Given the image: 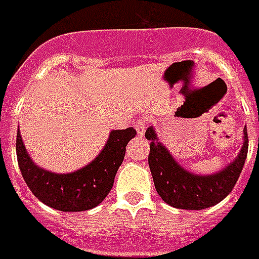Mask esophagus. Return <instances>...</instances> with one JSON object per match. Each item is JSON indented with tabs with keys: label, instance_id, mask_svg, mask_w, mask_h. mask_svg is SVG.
I'll list each match as a JSON object with an SVG mask.
<instances>
[{
	"label": "esophagus",
	"instance_id": "obj_1",
	"mask_svg": "<svg viewBox=\"0 0 259 259\" xmlns=\"http://www.w3.org/2000/svg\"><path fill=\"white\" fill-rule=\"evenodd\" d=\"M145 129H147V122L145 120H140L136 123V132L139 136H144Z\"/></svg>",
	"mask_w": 259,
	"mask_h": 259
}]
</instances>
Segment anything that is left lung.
Here are the masks:
<instances>
[{"label":"left lung","instance_id":"8db88e82","mask_svg":"<svg viewBox=\"0 0 259 259\" xmlns=\"http://www.w3.org/2000/svg\"><path fill=\"white\" fill-rule=\"evenodd\" d=\"M145 137L151 141L148 164L156 192L167 204L185 210H203L227 198L242 173L248 151V136L244 126L243 145L236 158L215 173L196 174L184 168L174 159L159 140L154 126L147 129Z\"/></svg>","mask_w":259,"mask_h":259}]
</instances>
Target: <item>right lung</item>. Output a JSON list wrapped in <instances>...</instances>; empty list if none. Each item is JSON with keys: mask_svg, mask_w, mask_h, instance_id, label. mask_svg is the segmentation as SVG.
Masks as SVG:
<instances>
[{"mask_svg": "<svg viewBox=\"0 0 259 259\" xmlns=\"http://www.w3.org/2000/svg\"><path fill=\"white\" fill-rule=\"evenodd\" d=\"M135 136L133 127L111 130L100 154L92 162L71 173H55L32 160L17 129V162L27 187L44 204L60 211H86L99 206L110 193L126 145Z\"/></svg>", "mask_w": 259, "mask_h": 259, "instance_id": "right-lung-1", "label": "right lung"}]
</instances>
